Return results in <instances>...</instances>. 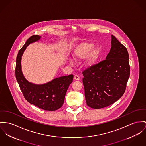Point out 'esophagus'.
Wrapping results in <instances>:
<instances>
[{"label": "esophagus", "instance_id": "obj_1", "mask_svg": "<svg viewBox=\"0 0 146 146\" xmlns=\"http://www.w3.org/2000/svg\"><path fill=\"white\" fill-rule=\"evenodd\" d=\"M74 79L76 80H79V77L77 75H76V76H74Z\"/></svg>", "mask_w": 146, "mask_h": 146}]
</instances>
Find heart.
Wrapping results in <instances>:
<instances>
[{
  "instance_id": "b5f03b06",
  "label": "heart",
  "mask_w": 146,
  "mask_h": 146,
  "mask_svg": "<svg viewBox=\"0 0 146 146\" xmlns=\"http://www.w3.org/2000/svg\"><path fill=\"white\" fill-rule=\"evenodd\" d=\"M102 50L99 47L94 48V44L90 42H84L79 44L74 49L73 56L77 62H80L87 59L85 62V65L87 68L92 67L96 64L101 56ZM70 63L73 64V61L70 60Z\"/></svg>"
}]
</instances>
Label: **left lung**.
Masks as SVG:
<instances>
[{
  "instance_id": "1",
  "label": "left lung",
  "mask_w": 146,
  "mask_h": 146,
  "mask_svg": "<svg viewBox=\"0 0 146 146\" xmlns=\"http://www.w3.org/2000/svg\"><path fill=\"white\" fill-rule=\"evenodd\" d=\"M111 48L106 60L83 72L88 106L101 109L118 101L124 94L130 75L127 48L112 35Z\"/></svg>"
}]
</instances>
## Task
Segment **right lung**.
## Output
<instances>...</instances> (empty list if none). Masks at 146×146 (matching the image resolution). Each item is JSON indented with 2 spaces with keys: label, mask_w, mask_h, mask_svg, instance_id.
<instances>
[{
  "label": "right lung",
  "mask_w": 146,
  "mask_h": 146,
  "mask_svg": "<svg viewBox=\"0 0 146 146\" xmlns=\"http://www.w3.org/2000/svg\"><path fill=\"white\" fill-rule=\"evenodd\" d=\"M40 38L39 35H32L19 50L16 59L15 77L27 101L45 111H54L63 104L69 86L73 82V75L58 77L42 84H34L25 79L21 66L23 54L28 45L38 41Z\"/></svg>",
  "instance_id": "obj_1"
}]
</instances>
